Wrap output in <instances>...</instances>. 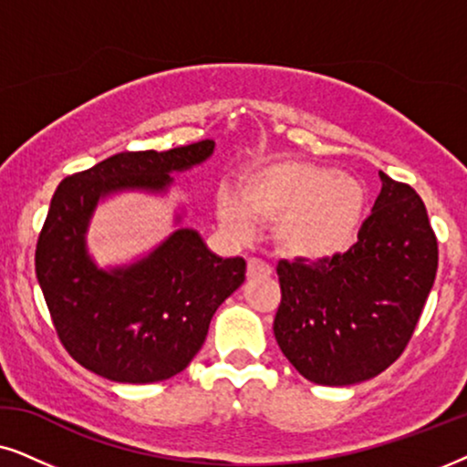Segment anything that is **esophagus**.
Masks as SVG:
<instances>
[{"mask_svg": "<svg viewBox=\"0 0 467 467\" xmlns=\"http://www.w3.org/2000/svg\"><path fill=\"white\" fill-rule=\"evenodd\" d=\"M271 273H273L271 266L263 263L260 258L247 260V277H269Z\"/></svg>", "mask_w": 467, "mask_h": 467, "instance_id": "1", "label": "esophagus"}]
</instances>
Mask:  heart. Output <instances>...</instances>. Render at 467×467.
Segmentation results:
<instances>
[{
  "label": "heart",
  "mask_w": 467,
  "mask_h": 467,
  "mask_svg": "<svg viewBox=\"0 0 467 467\" xmlns=\"http://www.w3.org/2000/svg\"><path fill=\"white\" fill-rule=\"evenodd\" d=\"M239 199L217 196V217L234 237L252 222H271L279 254L301 263H328L350 252L369 209L363 179L306 160H266L239 177Z\"/></svg>",
  "instance_id": "obj_1"
}]
</instances>
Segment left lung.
Masks as SVG:
<instances>
[{
	"instance_id": "left-lung-1",
	"label": "left lung",
	"mask_w": 467,
	"mask_h": 467,
	"mask_svg": "<svg viewBox=\"0 0 467 467\" xmlns=\"http://www.w3.org/2000/svg\"><path fill=\"white\" fill-rule=\"evenodd\" d=\"M382 190L350 252L328 263L279 260V350L309 382L350 387L382 374L412 337L438 271L420 196L380 171Z\"/></svg>"
}]
</instances>
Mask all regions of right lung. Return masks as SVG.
Here are the masks:
<instances>
[{"instance_id":"1","label":"right lung","mask_w":467,"mask_h":467,"mask_svg":"<svg viewBox=\"0 0 467 467\" xmlns=\"http://www.w3.org/2000/svg\"><path fill=\"white\" fill-rule=\"evenodd\" d=\"M211 139L171 151L117 153L64 179L48 207L36 277L61 344L77 363L113 382L149 384L182 374L207 337L211 318L245 279L244 258H222L183 226L123 265L99 266L87 245L91 217L109 198L139 192L166 196L175 172L201 166Z\"/></svg>"}]
</instances>
